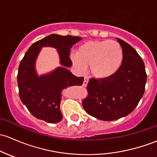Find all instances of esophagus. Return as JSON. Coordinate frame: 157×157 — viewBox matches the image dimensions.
Masks as SVG:
<instances>
[{
  "mask_svg": "<svg viewBox=\"0 0 157 157\" xmlns=\"http://www.w3.org/2000/svg\"><path fill=\"white\" fill-rule=\"evenodd\" d=\"M88 80H89V78H88V76H85V79H84L83 84H82V85H83L84 87H86L87 85H88Z\"/></svg>",
  "mask_w": 157,
  "mask_h": 157,
  "instance_id": "obj_1",
  "label": "esophagus"
}]
</instances>
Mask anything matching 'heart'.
<instances>
[{
    "label": "heart",
    "instance_id": "1",
    "mask_svg": "<svg viewBox=\"0 0 157 157\" xmlns=\"http://www.w3.org/2000/svg\"><path fill=\"white\" fill-rule=\"evenodd\" d=\"M75 69L84 73L86 67L94 78H107L119 71L123 62V51L113 40H92L82 44L70 57Z\"/></svg>",
    "mask_w": 157,
    "mask_h": 157
}]
</instances>
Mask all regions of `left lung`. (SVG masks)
<instances>
[{
  "label": "left lung",
  "mask_w": 157,
  "mask_h": 157,
  "mask_svg": "<svg viewBox=\"0 0 157 157\" xmlns=\"http://www.w3.org/2000/svg\"><path fill=\"white\" fill-rule=\"evenodd\" d=\"M123 51L120 69L111 77L90 78L88 96L82 101L87 113L103 121H112L132 112L143 97L147 82L144 61L130 44L116 38Z\"/></svg>",
  "instance_id": "1"
}]
</instances>
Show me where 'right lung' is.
<instances>
[{
  "label": "right lung",
  "instance_id": "1",
  "mask_svg": "<svg viewBox=\"0 0 157 157\" xmlns=\"http://www.w3.org/2000/svg\"><path fill=\"white\" fill-rule=\"evenodd\" d=\"M81 40L78 36L52 34L34 43L21 60L17 75L19 98L37 119L49 123L60 122L63 115L59 105L63 90L83 83V77L75 76L67 69L72 65L69 58L70 49ZM43 46L56 48L61 67L39 77L35 69V62Z\"/></svg>",
  "mask_w": 157,
  "mask_h": 157
}]
</instances>
